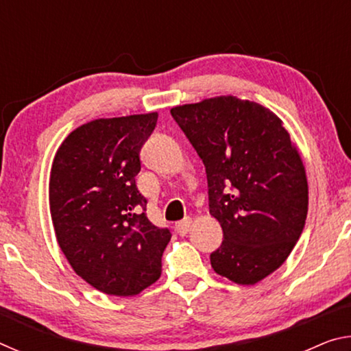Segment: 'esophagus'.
Segmentation results:
<instances>
[{"instance_id":"esophagus-1","label":"esophagus","mask_w":351,"mask_h":351,"mask_svg":"<svg viewBox=\"0 0 351 351\" xmlns=\"http://www.w3.org/2000/svg\"><path fill=\"white\" fill-rule=\"evenodd\" d=\"M190 226H192V219L190 218H184V219H181V221H178L176 224H175V230L178 234H180L181 237H184L186 235L189 230H190Z\"/></svg>"}]
</instances>
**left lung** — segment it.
I'll return each mask as SVG.
<instances>
[{
  "instance_id": "1",
  "label": "left lung",
  "mask_w": 351,
  "mask_h": 351,
  "mask_svg": "<svg viewBox=\"0 0 351 351\" xmlns=\"http://www.w3.org/2000/svg\"><path fill=\"white\" fill-rule=\"evenodd\" d=\"M170 114L203 159L209 209L223 229L213 271L239 285L260 282L288 258L308 213L305 167L288 132L268 108L234 96Z\"/></svg>"
}]
</instances>
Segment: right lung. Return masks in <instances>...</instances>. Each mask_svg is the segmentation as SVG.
I'll return each instance as SVG.
<instances>
[{
	"label": "right lung",
	"mask_w": 351,
	"mask_h": 351,
	"mask_svg": "<svg viewBox=\"0 0 351 351\" xmlns=\"http://www.w3.org/2000/svg\"><path fill=\"white\" fill-rule=\"evenodd\" d=\"M158 112L97 119L74 130L57 150L49 206L69 265L99 291L134 295L161 276L171 234L147 218L136 186L141 148Z\"/></svg>",
	"instance_id": "right-lung-1"
}]
</instances>
